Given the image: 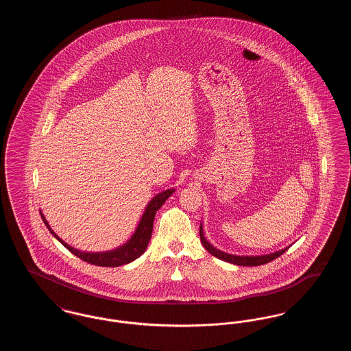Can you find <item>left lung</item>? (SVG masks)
<instances>
[{
  "instance_id": "left-lung-1",
  "label": "left lung",
  "mask_w": 351,
  "mask_h": 351,
  "mask_svg": "<svg viewBox=\"0 0 351 351\" xmlns=\"http://www.w3.org/2000/svg\"><path fill=\"white\" fill-rule=\"evenodd\" d=\"M200 239L202 246L205 247V250L209 251L212 255H215L218 259L228 262V263H233L237 266H261V265H266L268 262L276 259L278 256H280L283 252L289 249V246H285L282 250L274 251L269 254H263V255H235V254H229L225 251L218 250L217 247H215L204 235V226L202 222L200 223Z\"/></svg>"
}]
</instances>
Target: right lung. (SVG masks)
<instances>
[{
	"instance_id": "right-lung-1",
	"label": "right lung",
	"mask_w": 351,
	"mask_h": 351,
	"mask_svg": "<svg viewBox=\"0 0 351 351\" xmlns=\"http://www.w3.org/2000/svg\"><path fill=\"white\" fill-rule=\"evenodd\" d=\"M175 192V188H169L163 192H159L158 195H155L150 202L147 204V206L145 208V212L142 215V217L139 219L138 226L135 228L133 235L121 246H118L113 250L99 251V252H92V251H82L72 247L71 245H68L67 242H64L58 234L55 233L51 229L49 221L45 217V215L40 210V216L43 222L46 223L47 229L50 230V233L66 247L71 251L72 254H75L77 258L83 259L84 262H88L90 265H96L101 267H118V266H123L128 263H132L136 258H139L146 249L147 245L150 242L151 234H152V223H154V218L156 215V210L160 209V206L167 201L168 197Z\"/></svg>"
}]
</instances>
